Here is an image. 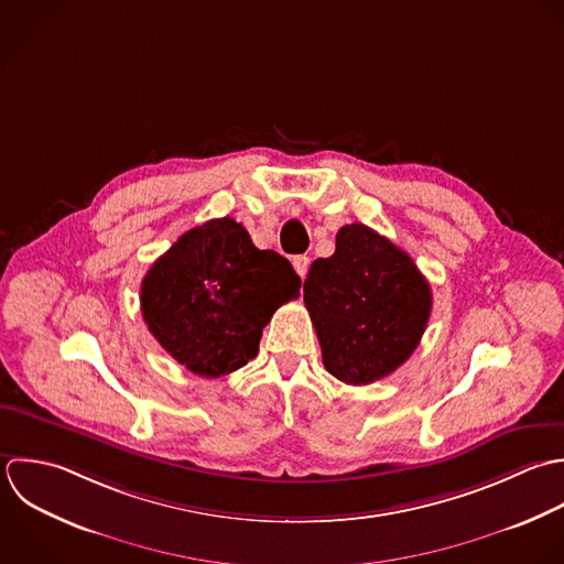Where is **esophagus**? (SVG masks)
<instances>
[{"mask_svg": "<svg viewBox=\"0 0 564 564\" xmlns=\"http://www.w3.org/2000/svg\"><path fill=\"white\" fill-rule=\"evenodd\" d=\"M292 265H294L296 274H299L301 279H305V274H307V270H310V257L299 254V257H294V259H292Z\"/></svg>", "mask_w": 564, "mask_h": 564, "instance_id": "34e87169", "label": "esophagus"}]
</instances>
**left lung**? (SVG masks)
<instances>
[{
  "label": "left lung",
  "instance_id": "obj_1",
  "mask_svg": "<svg viewBox=\"0 0 564 564\" xmlns=\"http://www.w3.org/2000/svg\"><path fill=\"white\" fill-rule=\"evenodd\" d=\"M303 292L325 369L354 387L402 367L433 310L413 259L365 224L338 230L336 252L312 263Z\"/></svg>",
  "mask_w": 564,
  "mask_h": 564
}]
</instances>
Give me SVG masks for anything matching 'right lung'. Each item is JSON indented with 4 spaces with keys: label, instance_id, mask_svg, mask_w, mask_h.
Masks as SVG:
<instances>
[{
    "label": "right lung",
    "instance_id": "right-lung-1",
    "mask_svg": "<svg viewBox=\"0 0 564 564\" xmlns=\"http://www.w3.org/2000/svg\"><path fill=\"white\" fill-rule=\"evenodd\" d=\"M301 279L274 250H259L232 217L186 230L149 268L140 288L153 338L188 371L219 378L259 354L263 327Z\"/></svg>",
    "mask_w": 564,
    "mask_h": 564
}]
</instances>
